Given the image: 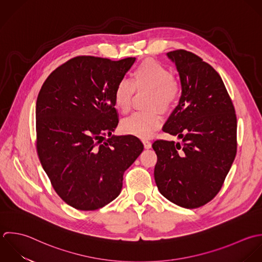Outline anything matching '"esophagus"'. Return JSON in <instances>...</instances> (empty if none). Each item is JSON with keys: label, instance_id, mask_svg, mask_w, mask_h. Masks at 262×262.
<instances>
[{"label": "esophagus", "instance_id": "esophagus-1", "mask_svg": "<svg viewBox=\"0 0 262 262\" xmlns=\"http://www.w3.org/2000/svg\"><path fill=\"white\" fill-rule=\"evenodd\" d=\"M143 143H144V146L146 149H149L151 148V142L148 141V140H143Z\"/></svg>", "mask_w": 262, "mask_h": 262}]
</instances>
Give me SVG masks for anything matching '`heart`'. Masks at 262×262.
Instances as JSON below:
<instances>
[{"mask_svg": "<svg viewBox=\"0 0 262 262\" xmlns=\"http://www.w3.org/2000/svg\"><path fill=\"white\" fill-rule=\"evenodd\" d=\"M135 91H149L147 108L143 112H136L121 122L122 129L140 138L152 136L163 123V112L171 111L182 96V83L171 74L170 70L154 59L143 60L132 72L129 80H120L113 94L115 107L122 113L132 108Z\"/></svg>", "mask_w": 262, "mask_h": 262, "instance_id": "heart-1", "label": "heart"}]
</instances>
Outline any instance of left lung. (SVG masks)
<instances>
[{
  "mask_svg": "<svg viewBox=\"0 0 262 262\" xmlns=\"http://www.w3.org/2000/svg\"><path fill=\"white\" fill-rule=\"evenodd\" d=\"M180 73L182 96L162 130L183 143L156 140L159 192L184 208H198L221 191L237 153V116L217 71L186 50L167 53Z\"/></svg>",
  "mask_w": 262,
  "mask_h": 262,
  "instance_id": "1",
  "label": "left lung"
}]
</instances>
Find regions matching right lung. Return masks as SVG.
Masks as SVG:
<instances>
[{
    "label": "right lung",
    "mask_w": 262,
    "mask_h": 262,
    "mask_svg": "<svg viewBox=\"0 0 262 262\" xmlns=\"http://www.w3.org/2000/svg\"><path fill=\"white\" fill-rule=\"evenodd\" d=\"M136 58L77 56L57 67L36 99V152L58 196L91 211L113 201L123 173L144 150L118 124L113 94Z\"/></svg>",
    "instance_id": "right-lung-1"
}]
</instances>
